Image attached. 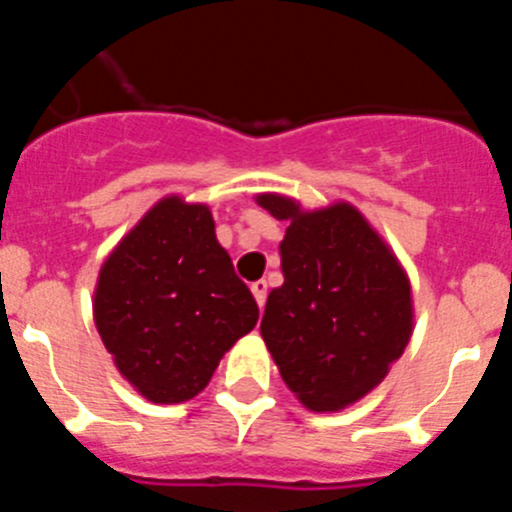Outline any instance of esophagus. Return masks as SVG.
<instances>
[{"instance_id":"esophagus-1","label":"esophagus","mask_w":512,"mask_h":512,"mask_svg":"<svg viewBox=\"0 0 512 512\" xmlns=\"http://www.w3.org/2000/svg\"><path fill=\"white\" fill-rule=\"evenodd\" d=\"M251 292H253V297H256V302H259V307H264L266 292H269V284H266V279H256V282L251 284Z\"/></svg>"}]
</instances>
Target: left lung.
<instances>
[{
	"label": "left lung",
	"mask_w": 512,
	"mask_h": 512,
	"mask_svg": "<svg viewBox=\"0 0 512 512\" xmlns=\"http://www.w3.org/2000/svg\"><path fill=\"white\" fill-rule=\"evenodd\" d=\"M256 205L287 223L284 284L269 292L261 338L307 410L338 413L379 387L410 343L408 271L351 202L305 210L264 192Z\"/></svg>",
	"instance_id": "1"
}]
</instances>
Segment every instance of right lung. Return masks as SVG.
Returning <instances> with one entry per match:
<instances>
[{"label":"right lung","mask_w":512,"mask_h":512,"mask_svg":"<svg viewBox=\"0 0 512 512\" xmlns=\"http://www.w3.org/2000/svg\"><path fill=\"white\" fill-rule=\"evenodd\" d=\"M94 325L122 379L156 405L200 395L259 305L217 243L210 207L166 194L122 235L94 287Z\"/></svg>","instance_id":"obj_1"}]
</instances>
